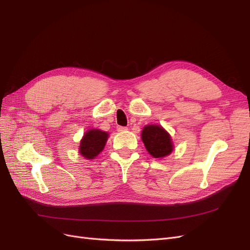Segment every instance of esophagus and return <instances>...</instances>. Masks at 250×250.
I'll return each mask as SVG.
<instances>
[{
	"mask_svg": "<svg viewBox=\"0 0 250 250\" xmlns=\"http://www.w3.org/2000/svg\"><path fill=\"white\" fill-rule=\"evenodd\" d=\"M117 130L118 131H125V130H127V127H124V126H118L117 127Z\"/></svg>",
	"mask_w": 250,
	"mask_h": 250,
	"instance_id": "1",
	"label": "esophagus"
}]
</instances>
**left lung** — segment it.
Listing matches in <instances>:
<instances>
[{"label":"left lung","instance_id":"obj_1","mask_svg":"<svg viewBox=\"0 0 250 250\" xmlns=\"http://www.w3.org/2000/svg\"><path fill=\"white\" fill-rule=\"evenodd\" d=\"M142 140L148 152L155 158L168 155L173 150L171 137L161 126L148 125L144 127Z\"/></svg>","mask_w":250,"mask_h":250}]
</instances>
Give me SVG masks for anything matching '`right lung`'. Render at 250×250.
<instances>
[{"label": "right lung", "mask_w": 250, "mask_h": 250, "mask_svg": "<svg viewBox=\"0 0 250 250\" xmlns=\"http://www.w3.org/2000/svg\"><path fill=\"white\" fill-rule=\"evenodd\" d=\"M108 133L99 129L88 130L80 142V153L84 158L92 160L103 150Z\"/></svg>", "instance_id": "1"}]
</instances>
